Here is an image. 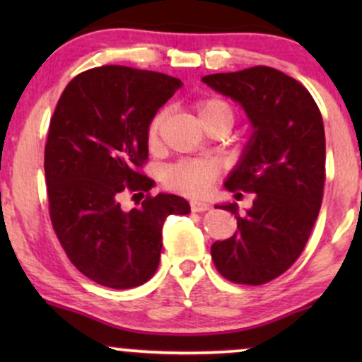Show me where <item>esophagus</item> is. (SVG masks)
<instances>
[{
    "label": "esophagus",
    "instance_id": "obj_1",
    "mask_svg": "<svg viewBox=\"0 0 362 362\" xmlns=\"http://www.w3.org/2000/svg\"><path fill=\"white\" fill-rule=\"evenodd\" d=\"M190 209H192L194 213H202V211L209 209V204L204 201H190Z\"/></svg>",
    "mask_w": 362,
    "mask_h": 362
}]
</instances>
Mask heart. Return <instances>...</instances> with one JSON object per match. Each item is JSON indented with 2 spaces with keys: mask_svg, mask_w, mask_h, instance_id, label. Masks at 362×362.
Wrapping results in <instances>:
<instances>
[{
  "mask_svg": "<svg viewBox=\"0 0 362 362\" xmlns=\"http://www.w3.org/2000/svg\"><path fill=\"white\" fill-rule=\"evenodd\" d=\"M218 114L226 115V117L233 120L231 107L224 100H219V98H211V100L202 102L197 109V115L201 120ZM161 119H163V115L158 114L156 117L151 120V124H149L148 139L151 144L156 143L158 129H160ZM216 170H218V167H216L214 161L211 160H185L173 165V167H170L167 172H165V180H167V184L170 187H173V189H178L187 194L199 195L207 192V189H209L214 180Z\"/></svg>",
  "mask_w": 362,
  "mask_h": 362,
  "instance_id": "heart-1",
  "label": "heart"
}]
</instances>
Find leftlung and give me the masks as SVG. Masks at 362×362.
<instances>
[{"mask_svg": "<svg viewBox=\"0 0 362 362\" xmlns=\"http://www.w3.org/2000/svg\"><path fill=\"white\" fill-rule=\"evenodd\" d=\"M202 83L242 107L253 129L224 189L253 192L240 214L236 202L216 207L235 214L238 230L211 247L221 276L259 286L286 272L308 242L325 184V129L310 91L267 66L216 73Z\"/></svg>", "mask_w": 362, "mask_h": 362, "instance_id": "left-lung-1", "label": "left lung"}]
</instances>
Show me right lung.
<instances>
[{
	"label": "right lung",
	"instance_id": "1",
	"mask_svg": "<svg viewBox=\"0 0 362 362\" xmlns=\"http://www.w3.org/2000/svg\"><path fill=\"white\" fill-rule=\"evenodd\" d=\"M180 86L163 73L102 66L73 78L57 102L44 156L51 221L74 267L97 284L129 289L151 279L165 219L190 213L175 194L146 195L131 211L119 202L153 187L138 172L148 129Z\"/></svg>",
	"mask_w": 362,
	"mask_h": 362
}]
</instances>
